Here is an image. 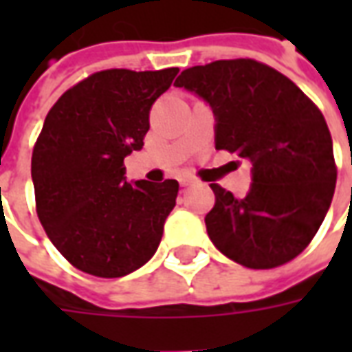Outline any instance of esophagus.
Returning a JSON list of instances; mask_svg holds the SVG:
<instances>
[{"instance_id":"34e87169","label":"esophagus","mask_w":352,"mask_h":352,"mask_svg":"<svg viewBox=\"0 0 352 352\" xmlns=\"http://www.w3.org/2000/svg\"><path fill=\"white\" fill-rule=\"evenodd\" d=\"M179 183H181V186H190V184H194V179L192 177H181Z\"/></svg>"}]
</instances>
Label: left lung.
<instances>
[{
  "mask_svg": "<svg viewBox=\"0 0 352 352\" xmlns=\"http://www.w3.org/2000/svg\"><path fill=\"white\" fill-rule=\"evenodd\" d=\"M175 87L211 107L214 146L252 164L245 198L211 184L214 207L206 226L214 247L252 270L296 258L320 228L336 190L322 113L288 77L254 60L194 65Z\"/></svg>",
  "mask_w": 352,
  "mask_h": 352,
  "instance_id": "obj_1",
  "label": "left lung"
}]
</instances>
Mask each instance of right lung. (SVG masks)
I'll use <instances>...</instances> for the list:
<instances>
[{
	"mask_svg": "<svg viewBox=\"0 0 352 352\" xmlns=\"http://www.w3.org/2000/svg\"><path fill=\"white\" fill-rule=\"evenodd\" d=\"M179 73L107 69L69 88L45 118L32 156L37 217L65 260L96 277H124L153 258L179 183L126 181L148 111Z\"/></svg>",
	"mask_w": 352,
	"mask_h": 352,
	"instance_id": "1",
	"label": "right lung"
}]
</instances>
